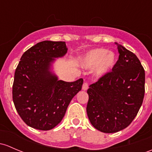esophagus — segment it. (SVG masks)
Here are the masks:
<instances>
[{
  "label": "esophagus",
  "mask_w": 152,
  "mask_h": 152,
  "mask_svg": "<svg viewBox=\"0 0 152 152\" xmlns=\"http://www.w3.org/2000/svg\"><path fill=\"white\" fill-rule=\"evenodd\" d=\"M88 87H89L88 84H87V82H84V84H83V86H82V89H83V90H84V91L87 90Z\"/></svg>",
  "instance_id": "obj_1"
}]
</instances>
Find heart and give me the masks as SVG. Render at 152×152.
Instances as JSON below:
<instances>
[{
  "mask_svg": "<svg viewBox=\"0 0 152 152\" xmlns=\"http://www.w3.org/2000/svg\"><path fill=\"white\" fill-rule=\"evenodd\" d=\"M116 62L117 58L114 52H108L103 48H97L89 51L82 57L81 65L86 69L94 67V76L101 78L112 71Z\"/></svg>",
  "mask_w": 152,
  "mask_h": 152,
  "instance_id": "obj_1",
  "label": "heart"
}]
</instances>
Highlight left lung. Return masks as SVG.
I'll return each mask as SVG.
<instances>
[{
	"label": "left lung",
	"mask_w": 152,
	"mask_h": 152,
	"mask_svg": "<svg viewBox=\"0 0 152 152\" xmlns=\"http://www.w3.org/2000/svg\"><path fill=\"white\" fill-rule=\"evenodd\" d=\"M116 65L103 77L89 86L87 113L97 130L114 133L132 122L143 103L145 71L135 54L120 44Z\"/></svg>",
	"instance_id": "obj_1"
}]
</instances>
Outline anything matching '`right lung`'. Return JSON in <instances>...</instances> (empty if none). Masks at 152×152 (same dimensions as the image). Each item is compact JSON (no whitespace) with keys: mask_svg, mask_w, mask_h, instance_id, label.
Wrapping results in <instances>:
<instances>
[{"mask_svg":"<svg viewBox=\"0 0 152 152\" xmlns=\"http://www.w3.org/2000/svg\"><path fill=\"white\" fill-rule=\"evenodd\" d=\"M65 42L44 41L22 56L14 73L13 101L28 126L49 130L62 121L73 97L81 89L83 79L59 80L53 71L56 58L67 53Z\"/></svg>","mask_w":152,"mask_h":152,"instance_id":"add662e5","label":"right lung"}]
</instances>
